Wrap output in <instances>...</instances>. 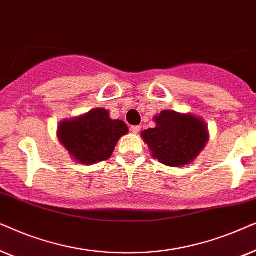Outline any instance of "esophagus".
<instances>
[{
  "label": "esophagus",
  "instance_id": "esophagus-1",
  "mask_svg": "<svg viewBox=\"0 0 256 256\" xmlns=\"http://www.w3.org/2000/svg\"><path fill=\"white\" fill-rule=\"evenodd\" d=\"M140 128H142V126H139V125H136V126H131V131H132V134H137L139 131H140Z\"/></svg>",
  "mask_w": 256,
  "mask_h": 256
}]
</instances>
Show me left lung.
Masks as SVG:
<instances>
[{
    "label": "left lung",
    "mask_w": 256,
    "mask_h": 256,
    "mask_svg": "<svg viewBox=\"0 0 256 256\" xmlns=\"http://www.w3.org/2000/svg\"><path fill=\"white\" fill-rule=\"evenodd\" d=\"M156 126L142 131V138L159 162L168 166L190 164L208 140L206 124L192 114L162 111L156 116Z\"/></svg>",
    "instance_id": "1"
}]
</instances>
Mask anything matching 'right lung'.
<instances>
[{"label":"right lung","mask_w":256,"mask_h":256,"mask_svg":"<svg viewBox=\"0 0 256 256\" xmlns=\"http://www.w3.org/2000/svg\"><path fill=\"white\" fill-rule=\"evenodd\" d=\"M122 120H114L104 108L64 120L58 126L60 140L78 162L92 165L110 158L118 139L128 134Z\"/></svg>","instance_id":"add662e5"}]
</instances>
